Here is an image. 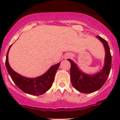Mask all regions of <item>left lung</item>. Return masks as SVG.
I'll return each instance as SVG.
<instances>
[{
    "mask_svg": "<svg viewBox=\"0 0 120 120\" xmlns=\"http://www.w3.org/2000/svg\"><path fill=\"white\" fill-rule=\"evenodd\" d=\"M103 43L105 48V63L103 68L97 73L90 75L82 72L77 65L71 59H68L71 63V79L73 87L78 91L82 93H91L99 90L107 81L111 68L112 56L108 43L100 36H96Z\"/></svg>",
    "mask_w": 120,
    "mask_h": 120,
    "instance_id": "8db88e82",
    "label": "left lung"
}]
</instances>
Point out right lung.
Returning a JSON list of instances; mask_svg holds the SVG:
<instances>
[{
  "instance_id": "obj_1",
  "label": "right lung",
  "mask_w": 120,
  "mask_h": 120,
  "mask_svg": "<svg viewBox=\"0 0 120 120\" xmlns=\"http://www.w3.org/2000/svg\"><path fill=\"white\" fill-rule=\"evenodd\" d=\"M12 45L9 47L7 53L5 65L13 82L21 90L30 95H39L47 91L51 87L55 75L60 63L52 66L46 73L38 77L34 78L25 77L13 71L8 63V52Z\"/></svg>"
}]
</instances>
